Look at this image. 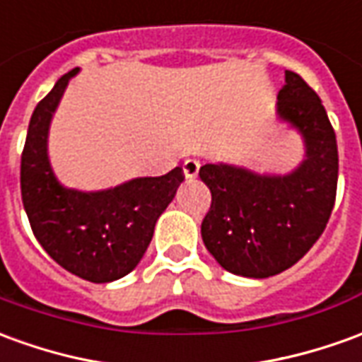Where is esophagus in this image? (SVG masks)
<instances>
[{"mask_svg": "<svg viewBox=\"0 0 362 362\" xmlns=\"http://www.w3.org/2000/svg\"><path fill=\"white\" fill-rule=\"evenodd\" d=\"M199 173V160H194V158H189L184 163V174H186V178H196Z\"/></svg>", "mask_w": 362, "mask_h": 362, "instance_id": "1", "label": "esophagus"}]
</instances>
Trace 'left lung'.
Wrapping results in <instances>:
<instances>
[{
	"label": "left lung",
	"mask_w": 362,
	"mask_h": 362,
	"mask_svg": "<svg viewBox=\"0 0 362 362\" xmlns=\"http://www.w3.org/2000/svg\"><path fill=\"white\" fill-rule=\"evenodd\" d=\"M278 113L305 139L308 158L288 176H257L206 164L199 178L211 192L202 221L207 251L225 270L269 278L294 267L329 221L337 194V139L322 100L304 78L286 70Z\"/></svg>",
	"instance_id": "1"
}]
</instances>
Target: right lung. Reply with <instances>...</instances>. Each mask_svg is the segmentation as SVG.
I'll return each mask as SVG.
<instances>
[{"label": "right lung", "mask_w": 362, "mask_h": 362, "mask_svg": "<svg viewBox=\"0 0 362 362\" xmlns=\"http://www.w3.org/2000/svg\"><path fill=\"white\" fill-rule=\"evenodd\" d=\"M78 68L58 78L33 111L21 155V198L42 249L62 269L102 284L125 276L143 259L156 219L184 180L176 166L164 176L137 178L105 192L62 188L47 158L52 113Z\"/></svg>", "instance_id": "1"}]
</instances>
